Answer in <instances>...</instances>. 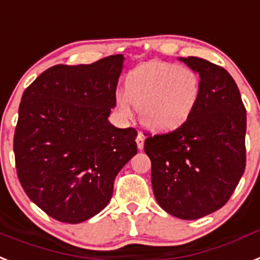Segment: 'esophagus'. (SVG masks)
<instances>
[{
	"instance_id": "esophagus-1",
	"label": "esophagus",
	"mask_w": 260,
	"mask_h": 260,
	"mask_svg": "<svg viewBox=\"0 0 260 260\" xmlns=\"http://www.w3.org/2000/svg\"><path fill=\"white\" fill-rule=\"evenodd\" d=\"M137 146H138L139 150H143V147H145V137L142 133H139L138 137H137Z\"/></svg>"
}]
</instances>
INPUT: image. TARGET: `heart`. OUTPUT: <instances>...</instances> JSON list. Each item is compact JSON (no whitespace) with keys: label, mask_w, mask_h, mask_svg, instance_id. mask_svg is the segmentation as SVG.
Masks as SVG:
<instances>
[{"label":"heart","mask_w":260,"mask_h":260,"mask_svg":"<svg viewBox=\"0 0 260 260\" xmlns=\"http://www.w3.org/2000/svg\"><path fill=\"white\" fill-rule=\"evenodd\" d=\"M201 84L187 67L150 61L127 76L125 94L117 97V108L126 118L133 106L142 110L145 125L157 133L175 132L190 118L199 104Z\"/></svg>","instance_id":"b5f03b06"}]
</instances>
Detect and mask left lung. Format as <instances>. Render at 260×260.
<instances>
[{"mask_svg":"<svg viewBox=\"0 0 260 260\" xmlns=\"http://www.w3.org/2000/svg\"><path fill=\"white\" fill-rule=\"evenodd\" d=\"M200 75L201 94L190 118L167 134L148 135L155 199L181 219L222 208L246 167V109L230 73L205 59L180 57Z\"/></svg>","mask_w":260,"mask_h":260,"instance_id":"left-lung-1","label":"left lung"}]
</instances>
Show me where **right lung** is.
Returning <instances> with one entry per match:
<instances>
[{"mask_svg":"<svg viewBox=\"0 0 260 260\" xmlns=\"http://www.w3.org/2000/svg\"><path fill=\"white\" fill-rule=\"evenodd\" d=\"M123 56L51 67L26 88L14 134L19 183L44 213L67 223L96 216L137 154V130L108 121Z\"/></svg>","mask_w":260,"mask_h":260,"instance_id":"obj_1","label":"right lung"}]
</instances>
